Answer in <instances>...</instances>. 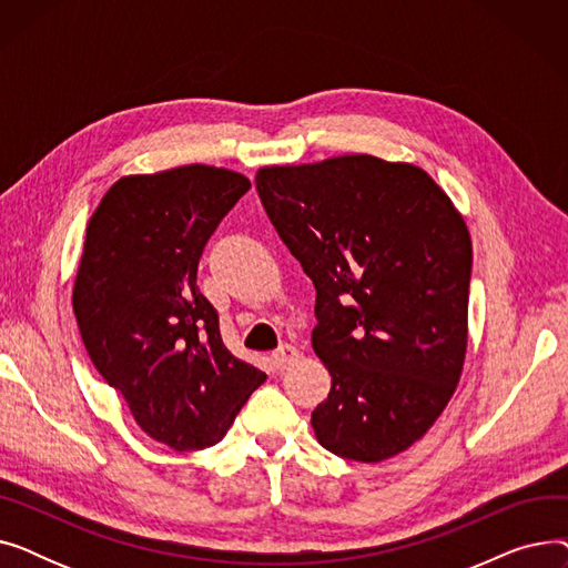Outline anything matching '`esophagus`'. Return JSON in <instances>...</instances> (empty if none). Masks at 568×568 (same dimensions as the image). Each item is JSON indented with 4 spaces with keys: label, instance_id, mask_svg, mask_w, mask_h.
<instances>
[{
    "label": "esophagus",
    "instance_id": "34e87169",
    "mask_svg": "<svg viewBox=\"0 0 568 568\" xmlns=\"http://www.w3.org/2000/svg\"><path fill=\"white\" fill-rule=\"evenodd\" d=\"M296 356H300V352H296V347H292V345H281V347L272 354V362H274L276 371H285V368H290V366L296 362Z\"/></svg>",
    "mask_w": 568,
    "mask_h": 568
}]
</instances>
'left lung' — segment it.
<instances>
[{
  "instance_id": "left-lung-1",
  "label": "left lung",
  "mask_w": 568,
  "mask_h": 568,
  "mask_svg": "<svg viewBox=\"0 0 568 568\" xmlns=\"http://www.w3.org/2000/svg\"><path fill=\"white\" fill-rule=\"evenodd\" d=\"M283 244L315 285L313 349L332 392L311 416L347 460L392 458L437 422L467 347L471 242L422 170L352 154L257 172Z\"/></svg>"
}]
</instances>
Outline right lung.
<instances>
[{
  "label": "right lung",
  "mask_w": 568,
  "mask_h": 568,
  "mask_svg": "<svg viewBox=\"0 0 568 568\" xmlns=\"http://www.w3.org/2000/svg\"><path fill=\"white\" fill-rule=\"evenodd\" d=\"M248 189L209 165L124 176L87 225L73 287L84 349L138 426L174 452L221 442L266 377L230 354L197 287L204 244Z\"/></svg>",
  "instance_id": "add662e5"
}]
</instances>
